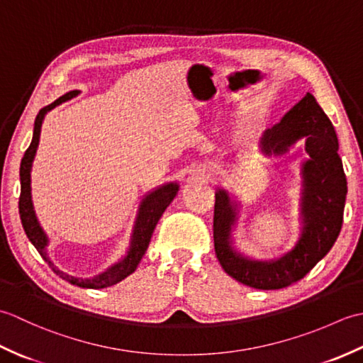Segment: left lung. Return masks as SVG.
Segmentation results:
<instances>
[{
    "mask_svg": "<svg viewBox=\"0 0 363 363\" xmlns=\"http://www.w3.org/2000/svg\"><path fill=\"white\" fill-rule=\"evenodd\" d=\"M306 138L309 154L301 174V218L303 230L296 245L273 260H254L237 252L230 233L237 221L238 207L225 189L215 194L213 243L223 269L235 281L259 290L289 287L311 272L333 248L343 223L345 199L348 194L338 140L333 123L317 99L306 96L284 115L260 138V150L267 156H281L293 143Z\"/></svg>",
    "mask_w": 363,
    "mask_h": 363,
    "instance_id": "left-lung-1",
    "label": "left lung"
}]
</instances>
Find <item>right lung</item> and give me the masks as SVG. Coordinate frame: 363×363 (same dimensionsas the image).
I'll list each match as a JSON object with an SVG mask.
<instances>
[{"instance_id":"obj_1","label":"right lung","mask_w":363,"mask_h":363,"mask_svg":"<svg viewBox=\"0 0 363 363\" xmlns=\"http://www.w3.org/2000/svg\"><path fill=\"white\" fill-rule=\"evenodd\" d=\"M78 94L79 91L73 90V91H70V94L60 96L50 106L43 107V109H40V112L37 113L35 123H34L33 142H30L29 148L25 152V156H23L21 165H20L21 191H20L18 211H20L23 229H25L29 242L35 246V250L40 252V256L46 262H48V265L54 269V273L59 274L62 279L68 281L73 285H78V287H82V289H104V287H111V285L123 281L125 277H128L129 274H133L135 272L137 265L140 264L143 254L151 242V235L154 233V228H156L159 218L162 217V213L165 212L169 203L174 199L177 190H179V186H177V182H168V184H164V186L154 189L152 191H150L148 195H145L140 206H138V212H137V218L134 223L133 235H130V245H129L128 254L120 262H117V264H113L112 267L107 268L106 272H103L101 274L89 277V279H82V277L68 276L67 273L60 272V269L54 267L52 262L48 259V254H46L48 237H46L45 230L42 229L40 223H38V220L35 217L33 198H30V168H33V160H34V156L37 152L38 140H40V129H42V123H43L45 115L48 113L51 109H54L56 106H59L60 103L67 101V99H72Z\"/></svg>"}]
</instances>
